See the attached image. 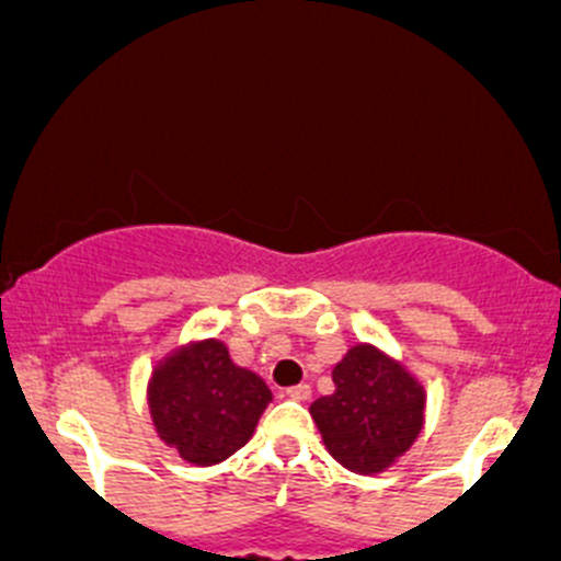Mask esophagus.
<instances>
[{
    "instance_id": "34e87169",
    "label": "esophagus",
    "mask_w": 561,
    "mask_h": 561,
    "mask_svg": "<svg viewBox=\"0 0 561 561\" xmlns=\"http://www.w3.org/2000/svg\"><path fill=\"white\" fill-rule=\"evenodd\" d=\"M310 385L307 382H299V385H291V388H286V396L288 399H294V401H307L310 399Z\"/></svg>"
}]
</instances>
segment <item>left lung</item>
<instances>
[{
	"mask_svg": "<svg viewBox=\"0 0 561 561\" xmlns=\"http://www.w3.org/2000/svg\"><path fill=\"white\" fill-rule=\"evenodd\" d=\"M331 377L334 393L310 407L327 449L355 473L382 471L423 427V388L369 345H355Z\"/></svg>",
	"mask_w": 561,
	"mask_h": 561,
	"instance_id": "obj_1",
	"label": "left lung"
}]
</instances>
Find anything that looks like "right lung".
Here are the masks:
<instances>
[{
    "instance_id": "1",
    "label": "right lung",
    "mask_w": 561,
    "mask_h": 561,
    "mask_svg": "<svg viewBox=\"0 0 561 561\" xmlns=\"http://www.w3.org/2000/svg\"><path fill=\"white\" fill-rule=\"evenodd\" d=\"M270 401L267 385L234 366L216 340L171 355L149 385L160 438L195 466H214L234 455L251 438Z\"/></svg>"
}]
</instances>
